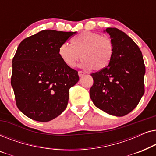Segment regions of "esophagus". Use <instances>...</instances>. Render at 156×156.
Returning <instances> with one entry per match:
<instances>
[{"label": "esophagus", "mask_w": 156, "mask_h": 156, "mask_svg": "<svg viewBox=\"0 0 156 156\" xmlns=\"http://www.w3.org/2000/svg\"><path fill=\"white\" fill-rule=\"evenodd\" d=\"M78 74H79V76H80V77H82V76H83L84 75V73L83 72H82V71H79L78 72Z\"/></svg>", "instance_id": "obj_1"}]
</instances>
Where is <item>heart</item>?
Returning <instances> with one entry per match:
<instances>
[{
  "instance_id": "b5f03b06",
  "label": "heart",
  "mask_w": 156,
  "mask_h": 156,
  "mask_svg": "<svg viewBox=\"0 0 156 156\" xmlns=\"http://www.w3.org/2000/svg\"><path fill=\"white\" fill-rule=\"evenodd\" d=\"M114 45L110 38L92 32H82L72 39V46L62 44L58 55L69 67H74L79 59L85 69L99 71L106 68L112 60Z\"/></svg>"
}]
</instances>
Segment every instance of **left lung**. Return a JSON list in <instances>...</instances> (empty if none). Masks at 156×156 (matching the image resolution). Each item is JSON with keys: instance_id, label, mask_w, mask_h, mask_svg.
<instances>
[{"instance_id": "1", "label": "left lung", "mask_w": 156, "mask_h": 156, "mask_svg": "<svg viewBox=\"0 0 156 156\" xmlns=\"http://www.w3.org/2000/svg\"><path fill=\"white\" fill-rule=\"evenodd\" d=\"M107 33L114 45L108 65L93 73L94 84L90 98L99 109L115 116H123L133 111L144 94L146 68L135 42L125 33L108 27Z\"/></svg>"}]
</instances>
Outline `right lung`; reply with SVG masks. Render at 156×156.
<instances>
[{
    "label": "right lung",
    "mask_w": 156,
    "mask_h": 156,
    "mask_svg": "<svg viewBox=\"0 0 156 156\" xmlns=\"http://www.w3.org/2000/svg\"><path fill=\"white\" fill-rule=\"evenodd\" d=\"M76 32L44 30L20 42L12 59L11 86L19 110L33 120L47 122L67 108L69 90L78 72L58 55L59 46Z\"/></svg>",
    "instance_id": "add662e5"
}]
</instances>
